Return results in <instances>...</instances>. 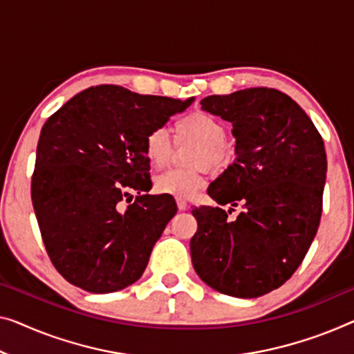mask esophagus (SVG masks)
<instances>
[{"instance_id": "1", "label": "esophagus", "mask_w": 354, "mask_h": 354, "mask_svg": "<svg viewBox=\"0 0 354 354\" xmlns=\"http://www.w3.org/2000/svg\"><path fill=\"white\" fill-rule=\"evenodd\" d=\"M178 209L179 211H186L187 209V203L184 200H178Z\"/></svg>"}]
</instances>
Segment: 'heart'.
I'll return each mask as SVG.
<instances>
[{
	"label": "heart",
	"mask_w": 354,
	"mask_h": 354,
	"mask_svg": "<svg viewBox=\"0 0 354 354\" xmlns=\"http://www.w3.org/2000/svg\"><path fill=\"white\" fill-rule=\"evenodd\" d=\"M227 127L216 115L207 111H192L175 122V140L178 145L198 143L194 151L192 163L195 167L221 168L229 162L230 152L227 145ZM143 151L151 167L165 168L170 165L175 154V145L163 129H154L146 135ZM207 186L203 170H170L156 179V191L175 198H192L200 189Z\"/></svg>",
	"instance_id": "obj_1"
}]
</instances>
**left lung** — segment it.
Returning a JSON list of instances; mask_svg holds the SVG:
<instances>
[{"instance_id": "8db88e82", "label": "left lung", "mask_w": 354, "mask_h": 354, "mask_svg": "<svg viewBox=\"0 0 354 354\" xmlns=\"http://www.w3.org/2000/svg\"><path fill=\"white\" fill-rule=\"evenodd\" d=\"M200 104L230 122L236 138V159L209 184L208 195L241 213L229 219L219 207L192 209L198 225L192 266L216 291L259 297L292 277L318 230L324 141L305 111L275 88L211 95Z\"/></svg>"}]
</instances>
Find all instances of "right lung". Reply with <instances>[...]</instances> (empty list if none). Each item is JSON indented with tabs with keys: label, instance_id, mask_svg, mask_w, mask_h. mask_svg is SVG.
I'll return each mask as SVG.
<instances>
[{
	"label": "right lung",
	"instance_id": "right-lung-1",
	"mask_svg": "<svg viewBox=\"0 0 354 354\" xmlns=\"http://www.w3.org/2000/svg\"><path fill=\"white\" fill-rule=\"evenodd\" d=\"M186 102L120 86L88 87L42 125L31 200L57 272L93 294L135 283L156 241L176 214L171 195H149L143 145ZM133 190V204L120 203Z\"/></svg>",
	"mask_w": 354,
	"mask_h": 354
}]
</instances>
